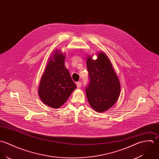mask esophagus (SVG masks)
<instances>
[{"label":"esophagus","instance_id":"1","mask_svg":"<svg viewBox=\"0 0 159 159\" xmlns=\"http://www.w3.org/2000/svg\"><path fill=\"white\" fill-rule=\"evenodd\" d=\"M76 84H77V88H78V89H80V88L81 87V86H82V83H81L80 82H77V83H76Z\"/></svg>","mask_w":159,"mask_h":159}]
</instances>
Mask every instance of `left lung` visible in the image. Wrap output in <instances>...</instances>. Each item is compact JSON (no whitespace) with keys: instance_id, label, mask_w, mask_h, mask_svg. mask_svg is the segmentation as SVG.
<instances>
[{"instance_id":"left-lung-1","label":"left lung","mask_w":159,"mask_h":159,"mask_svg":"<svg viewBox=\"0 0 159 159\" xmlns=\"http://www.w3.org/2000/svg\"><path fill=\"white\" fill-rule=\"evenodd\" d=\"M90 84L86 87V95L90 105L99 112L111 107L120 96V84L109 59L103 52L98 53L94 60H87Z\"/></svg>"}]
</instances>
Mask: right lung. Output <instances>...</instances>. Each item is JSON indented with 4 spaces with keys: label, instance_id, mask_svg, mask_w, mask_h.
<instances>
[{
    "label": "right lung",
    "instance_id": "1",
    "mask_svg": "<svg viewBox=\"0 0 159 159\" xmlns=\"http://www.w3.org/2000/svg\"><path fill=\"white\" fill-rule=\"evenodd\" d=\"M65 55L56 50L42 76L38 93L42 101L53 108H59L76 89L69 70L64 66Z\"/></svg>",
    "mask_w": 159,
    "mask_h": 159
}]
</instances>
